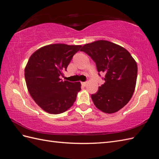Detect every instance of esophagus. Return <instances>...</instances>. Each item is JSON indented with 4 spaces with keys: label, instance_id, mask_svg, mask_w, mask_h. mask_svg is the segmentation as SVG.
I'll return each instance as SVG.
<instances>
[{
    "label": "esophagus",
    "instance_id": "esophagus-1",
    "mask_svg": "<svg viewBox=\"0 0 159 159\" xmlns=\"http://www.w3.org/2000/svg\"><path fill=\"white\" fill-rule=\"evenodd\" d=\"M81 84H82V85L84 86H86L87 85V82H81Z\"/></svg>",
    "mask_w": 159,
    "mask_h": 159
}]
</instances>
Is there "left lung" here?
<instances>
[{
	"mask_svg": "<svg viewBox=\"0 0 159 159\" xmlns=\"http://www.w3.org/2000/svg\"><path fill=\"white\" fill-rule=\"evenodd\" d=\"M80 51L89 55L98 72L105 75L104 84L91 95L94 105L106 114L117 112L129 103L135 91L137 76L135 59L125 48L106 40L85 44Z\"/></svg>",
	"mask_w": 159,
	"mask_h": 159,
	"instance_id": "8db88e82",
	"label": "left lung"
}]
</instances>
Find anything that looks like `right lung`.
Wrapping results in <instances>:
<instances>
[{
	"mask_svg": "<svg viewBox=\"0 0 159 159\" xmlns=\"http://www.w3.org/2000/svg\"><path fill=\"white\" fill-rule=\"evenodd\" d=\"M82 45H48L30 56L24 69L28 90L39 106L49 114H59L73 105L80 82L62 81L63 71Z\"/></svg>",
	"mask_w": 159,
	"mask_h": 159,
	"instance_id": "1",
	"label": "right lung"
}]
</instances>
